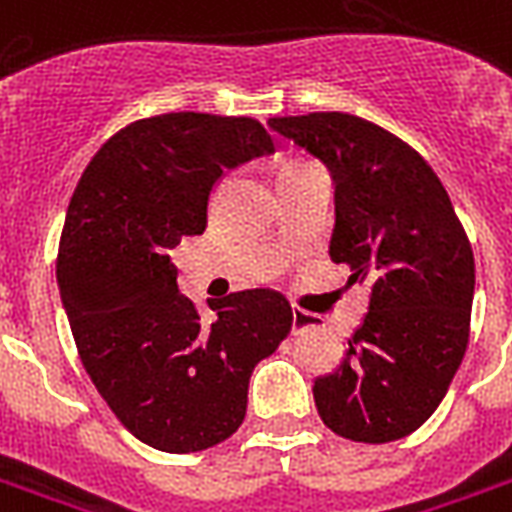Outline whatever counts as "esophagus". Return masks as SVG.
Here are the masks:
<instances>
[{
    "label": "esophagus",
    "mask_w": 512,
    "mask_h": 512,
    "mask_svg": "<svg viewBox=\"0 0 512 512\" xmlns=\"http://www.w3.org/2000/svg\"><path fill=\"white\" fill-rule=\"evenodd\" d=\"M314 325H317V319L311 317V314L292 308V335L303 333V330H308V327H314Z\"/></svg>",
    "instance_id": "esophagus-1"
}]
</instances>
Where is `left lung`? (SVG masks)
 Returning a JSON list of instances; mask_svg holds the SVG:
<instances>
[{"mask_svg": "<svg viewBox=\"0 0 512 512\" xmlns=\"http://www.w3.org/2000/svg\"><path fill=\"white\" fill-rule=\"evenodd\" d=\"M268 126L330 166V260L349 265V284L370 287L343 365L314 381L319 416L357 443L405 438L435 413L467 351L470 239L432 166L386 128L346 112L271 117Z\"/></svg>", "mask_w": 512, "mask_h": 512, "instance_id": "8db88e82", "label": "left lung"}]
</instances>
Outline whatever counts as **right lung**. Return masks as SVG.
I'll use <instances>...</instances> for the list:
<instances>
[{"label": "right lung", "instance_id": "1", "mask_svg": "<svg viewBox=\"0 0 512 512\" xmlns=\"http://www.w3.org/2000/svg\"><path fill=\"white\" fill-rule=\"evenodd\" d=\"M271 152L252 117H142L101 144L69 201L56 279L77 354L117 421L166 454L228 440L252 370L290 333L292 308L273 290L230 292L206 322L171 263L204 233L222 171Z\"/></svg>", "mask_w": 512, "mask_h": 512}]
</instances>
